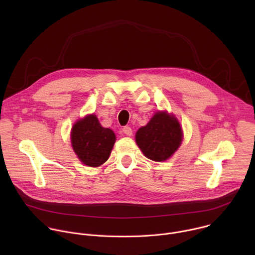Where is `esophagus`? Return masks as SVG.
<instances>
[{"mask_svg": "<svg viewBox=\"0 0 255 255\" xmlns=\"http://www.w3.org/2000/svg\"><path fill=\"white\" fill-rule=\"evenodd\" d=\"M123 132H124L127 136H131V135H132V129H131V127H129V126H125V127L123 128Z\"/></svg>", "mask_w": 255, "mask_h": 255, "instance_id": "esophagus-1", "label": "esophagus"}]
</instances>
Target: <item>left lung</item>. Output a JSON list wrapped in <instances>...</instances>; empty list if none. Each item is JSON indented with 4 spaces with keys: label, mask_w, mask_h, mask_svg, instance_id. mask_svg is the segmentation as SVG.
Listing matches in <instances>:
<instances>
[{
    "label": "left lung",
    "mask_w": 255,
    "mask_h": 255,
    "mask_svg": "<svg viewBox=\"0 0 255 255\" xmlns=\"http://www.w3.org/2000/svg\"><path fill=\"white\" fill-rule=\"evenodd\" d=\"M136 143L147 158L164 161L179 147L183 132L175 117L157 112L146 126L136 132Z\"/></svg>",
    "instance_id": "1"
}]
</instances>
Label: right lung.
I'll list each match as a JSON object with an SVG mask.
<instances>
[{
	"instance_id": "right-lung-1",
	"label": "right lung",
	"mask_w": 255,
	"mask_h": 255,
	"mask_svg": "<svg viewBox=\"0 0 255 255\" xmlns=\"http://www.w3.org/2000/svg\"><path fill=\"white\" fill-rule=\"evenodd\" d=\"M116 141L114 132L101 126L96 115L79 120L71 129V145L80 160L89 166L103 164Z\"/></svg>"
}]
</instances>
